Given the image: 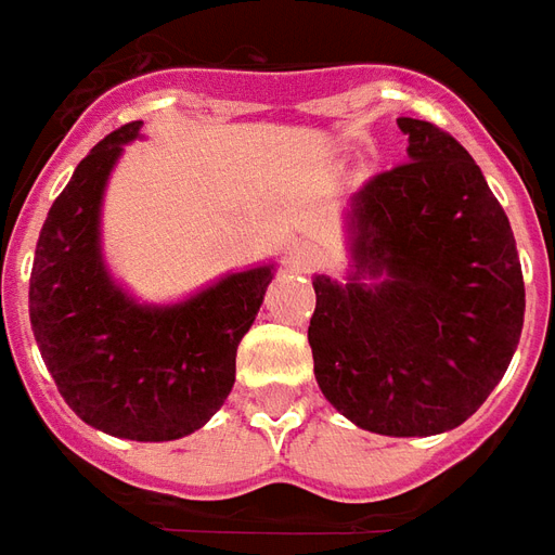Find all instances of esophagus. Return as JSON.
Listing matches in <instances>:
<instances>
[{"label":"esophagus","mask_w":555,"mask_h":555,"mask_svg":"<svg viewBox=\"0 0 555 555\" xmlns=\"http://www.w3.org/2000/svg\"><path fill=\"white\" fill-rule=\"evenodd\" d=\"M323 262V250L314 241H296L286 253V266L293 271H314Z\"/></svg>","instance_id":"1"}]
</instances>
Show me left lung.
Masks as SVG:
<instances>
[{
	"label": "left lung",
	"mask_w": 555,
	"mask_h": 555,
	"mask_svg": "<svg viewBox=\"0 0 555 555\" xmlns=\"http://www.w3.org/2000/svg\"><path fill=\"white\" fill-rule=\"evenodd\" d=\"M397 128L409 162L351 198L354 269L345 284L314 278L308 341L345 418L430 437L467 422L507 373L526 284L511 219L467 149L430 121Z\"/></svg>",
	"instance_id": "8db88e82"
}]
</instances>
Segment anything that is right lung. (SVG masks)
<instances>
[{
  "mask_svg": "<svg viewBox=\"0 0 555 555\" xmlns=\"http://www.w3.org/2000/svg\"><path fill=\"white\" fill-rule=\"evenodd\" d=\"M130 121L81 158L44 219L29 323L44 366L85 425L121 440L165 442L210 422L234 385V354L266 299L274 266L234 271L177 305H140L100 250V204Z\"/></svg>",
  "mask_w": 555,
  "mask_h": 555,
  "instance_id": "right-lung-1",
  "label": "right lung"
}]
</instances>
